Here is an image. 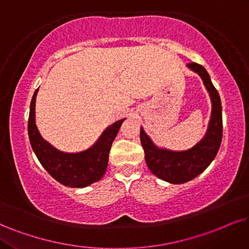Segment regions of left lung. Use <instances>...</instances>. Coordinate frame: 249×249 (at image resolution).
Returning <instances> with one entry per match:
<instances>
[{"instance_id":"8db88e82","label":"left lung","mask_w":249,"mask_h":249,"mask_svg":"<svg viewBox=\"0 0 249 249\" xmlns=\"http://www.w3.org/2000/svg\"><path fill=\"white\" fill-rule=\"evenodd\" d=\"M187 67L202 78L213 104L209 125L203 139L186 151H172L155 145L141 127V143L145 153L146 165L156 177L170 183H185L199 176L216 157L222 143V103L218 91L204 67L195 62L188 63Z\"/></svg>"}]
</instances>
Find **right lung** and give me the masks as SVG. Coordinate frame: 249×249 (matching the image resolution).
I'll return each mask as SVG.
<instances>
[{"instance_id": "add662e5", "label": "right lung", "mask_w": 249, "mask_h": 249, "mask_svg": "<svg viewBox=\"0 0 249 249\" xmlns=\"http://www.w3.org/2000/svg\"><path fill=\"white\" fill-rule=\"evenodd\" d=\"M38 90L36 89L31 100L27 130L31 146L40 164L55 180L71 188H83L99 181L106 172L113 141L125 119L107 127L90 149L77 153L62 152L42 139L36 125V97Z\"/></svg>"}]
</instances>
